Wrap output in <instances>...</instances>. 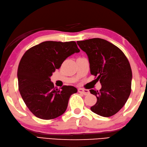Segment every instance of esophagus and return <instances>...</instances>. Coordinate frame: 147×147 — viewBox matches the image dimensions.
I'll use <instances>...</instances> for the list:
<instances>
[{
	"label": "esophagus",
	"instance_id": "1",
	"mask_svg": "<svg viewBox=\"0 0 147 147\" xmlns=\"http://www.w3.org/2000/svg\"><path fill=\"white\" fill-rule=\"evenodd\" d=\"M78 92H80V93H82L84 95H87L89 93V91L88 89H85L83 88H79L78 89Z\"/></svg>",
	"mask_w": 147,
	"mask_h": 147
}]
</instances>
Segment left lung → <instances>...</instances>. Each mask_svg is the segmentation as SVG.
Masks as SVG:
<instances>
[{
	"mask_svg": "<svg viewBox=\"0 0 147 147\" xmlns=\"http://www.w3.org/2000/svg\"><path fill=\"white\" fill-rule=\"evenodd\" d=\"M77 43L88 56L91 74L101 84L99 91L90 90L97 98L91 111L105 117L115 115L126 103L131 91L132 71L127 57L119 47L102 38Z\"/></svg>",
	"mask_w": 147,
	"mask_h": 147,
	"instance_id": "left-lung-1",
	"label": "left lung"
}]
</instances>
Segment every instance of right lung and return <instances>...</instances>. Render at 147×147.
I'll use <instances>...</instances> for the list:
<instances>
[{
	"label": "right lung",
	"mask_w": 147,
	"mask_h": 147,
	"mask_svg": "<svg viewBox=\"0 0 147 147\" xmlns=\"http://www.w3.org/2000/svg\"><path fill=\"white\" fill-rule=\"evenodd\" d=\"M79 51L75 41H46L30 48L22 56L18 68L19 91L37 117L53 119L66 111L70 96L77 89L71 86L55 89L50 77L66 58Z\"/></svg>",
	"instance_id": "1"
}]
</instances>
